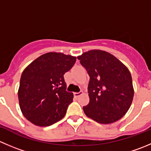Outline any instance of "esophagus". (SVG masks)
<instances>
[{"mask_svg": "<svg viewBox=\"0 0 151 151\" xmlns=\"http://www.w3.org/2000/svg\"><path fill=\"white\" fill-rule=\"evenodd\" d=\"M82 93H83V92H82V91L78 92V93L75 92V93H74V96H75V97H78V96H80V95H81Z\"/></svg>", "mask_w": 151, "mask_h": 151, "instance_id": "34e87169", "label": "esophagus"}]
</instances>
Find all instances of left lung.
Wrapping results in <instances>:
<instances>
[{
  "mask_svg": "<svg viewBox=\"0 0 151 151\" xmlns=\"http://www.w3.org/2000/svg\"><path fill=\"white\" fill-rule=\"evenodd\" d=\"M77 59L90 76L85 114L100 124L120 119L129 110L134 94L128 68L116 57L99 49L84 52Z\"/></svg>",
  "mask_w": 151,
  "mask_h": 151,
  "instance_id": "8db88e82",
  "label": "left lung"
}]
</instances>
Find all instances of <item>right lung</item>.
<instances>
[{"label": "right lung", "mask_w": 151, "mask_h": 151, "mask_svg": "<svg viewBox=\"0 0 151 151\" xmlns=\"http://www.w3.org/2000/svg\"><path fill=\"white\" fill-rule=\"evenodd\" d=\"M76 60V57L60 52H48L23 70L17 95L22 114L29 122L46 127L65 116L74 94L65 91L63 75Z\"/></svg>", "instance_id": "add662e5"}]
</instances>
